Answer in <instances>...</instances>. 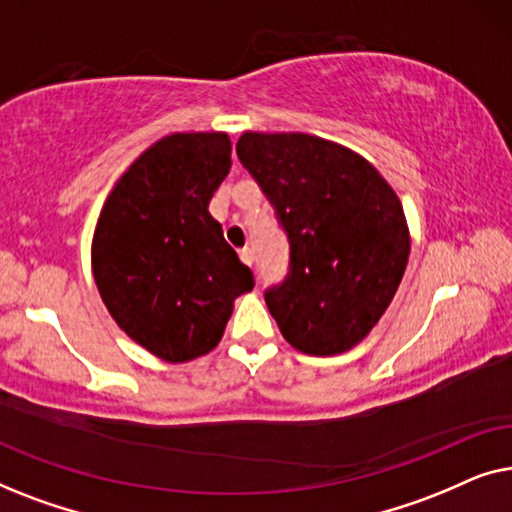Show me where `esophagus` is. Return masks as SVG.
<instances>
[{
    "instance_id": "1",
    "label": "esophagus",
    "mask_w": 512,
    "mask_h": 512,
    "mask_svg": "<svg viewBox=\"0 0 512 512\" xmlns=\"http://www.w3.org/2000/svg\"><path fill=\"white\" fill-rule=\"evenodd\" d=\"M240 258H242V263L251 265V263H254V249H251V247H242V249H240Z\"/></svg>"
}]
</instances>
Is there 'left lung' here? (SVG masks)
Instances as JSON below:
<instances>
[{
	"label": "left lung",
	"instance_id": "8db88e82",
	"mask_svg": "<svg viewBox=\"0 0 512 512\" xmlns=\"http://www.w3.org/2000/svg\"><path fill=\"white\" fill-rule=\"evenodd\" d=\"M237 158L289 235V277L265 291L284 340L310 356L349 352L387 312L408 265L396 191L356 151L307 132H244Z\"/></svg>",
	"mask_w": 512,
	"mask_h": 512
}]
</instances>
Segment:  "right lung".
Returning <instances> with one entry per match:
<instances>
[{"label": "right lung", "mask_w": 512, "mask_h": 512, "mask_svg": "<svg viewBox=\"0 0 512 512\" xmlns=\"http://www.w3.org/2000/svg\"><path fill=\"white\" fill-rule=\"evenodd\" d=\"M226 132H174L121 174L97 219L90 265L118 328L167 363L212 352L251 270L209 200L230 172Z\"/></svg>", "instance_id": "right-lung-1"}]
</instances>
